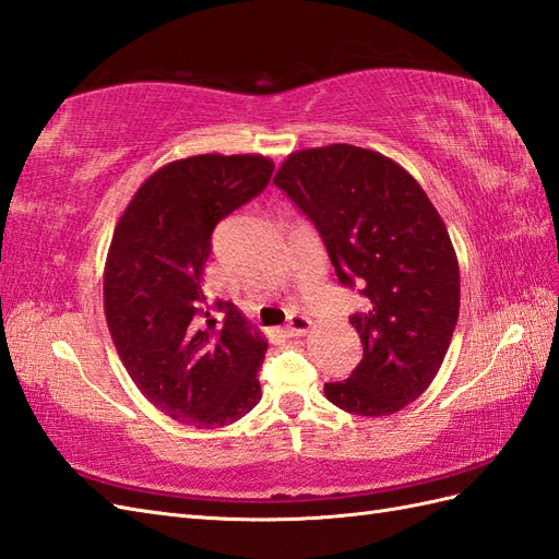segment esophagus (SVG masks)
Segmentation results:
<instances>
[{
	"mask_svg": "<svg viewBox=\"0 0 559 559\" xmlns=\"http://www.w3.org/2000/svg\"><path fill=\"white\" fill-rule=\"evenodd\" d=\"M311 319L302 317V313H295V317H290L288 325H285V333H288L290 337H297V335H307L311 331Z\"/></svg>",
	"mask_w": 559,
	"mask_h": 559,
	"instance_id": "esophagus-1",
	"label": "esophagus"
}]
</instances>
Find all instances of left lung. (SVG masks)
Instances as JSON below:
<instances>
[{
  "instance_id": "1",
  "label": "left lung",
  "mask_w": 559,
  "mask_h": 559,
  "mask_svg": "<svg viewBox=\"0 0 559 559\" xmlns=\"http://www.w3.org/2000/svg\"><path fill=\"white\" fill-rule=\"evenodd\" d=\"M274 183L317 226L342 285L366 297L349 317L364 359L328 402L380 418L432 384L461 309V271L447 224L408 171L376 151L331 143L295 151Z\"/></svg>"
}]
</instances>
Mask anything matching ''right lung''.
I'll list each match as a JSON object with an SVG mask.
<instances>
[{
	"label": "right lung",
	"instance_id": "1",
	"mask_svg": "<svg viewBox=\"0 0 559 559\" xmlns=\"http://www.w3.org/2000/svg\"><path fill=\"white\" fill-rule=\"evenodd\" d=\"M271 171L264 155L175 160L141 183L112 231L104 271L112 345L141 394L179 423L231 425L262 399L266 340L231 302H207L203 269L214 226L260 195Z\"/></svg>",
	"mask_w": 559,
	"mask_h": 559
}]
</instances>
